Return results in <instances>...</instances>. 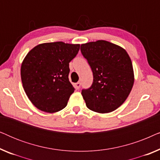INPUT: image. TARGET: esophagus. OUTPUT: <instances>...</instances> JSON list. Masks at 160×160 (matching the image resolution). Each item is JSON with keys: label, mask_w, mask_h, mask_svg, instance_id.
I'll use <instances>...</instances> for the list:
<instances>
[{"label": "esophagus", "mask_w": 160, "mask_h": 160, "mask_svg": "<svg viewBox=\"0 0 160 160\" xmlns=\"http://www.w3.org/2000/svg\"><path fill=\"white\" fill-rule=\"evenodd\" d=\"M75 87H76V89H79L80 87H81V83H80V82H77V83H76Z\"/></svg>", "instance_id": "1"}]
</instances>
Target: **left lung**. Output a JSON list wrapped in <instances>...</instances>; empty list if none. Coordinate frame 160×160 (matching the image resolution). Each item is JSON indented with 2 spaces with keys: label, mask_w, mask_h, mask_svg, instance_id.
<instances>
[{
  "label": "left lung",
  "mask_w": 160,
  "mask_h": 160,
  "mask_svg": "<svg viewBox=\"0 0 160 160\" xmlns=\"http://www.w3.org/2000/svg\"><path fill=\"white\" fill-rule=\"evenodd\" d=\"M93 73V82L82 95L87 108L108 113L119 108L128 97L134 83L131 60L124 49L99 40L81 45Z\"/></svg>",
  "instance_id": "8db88e82"
}]
</instances>
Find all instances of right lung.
<instances>
[{
  "label": "right lung",
  "instance_id": "right-lung-1",
  "mask_svg": "<svg viewBox=\"0 0 160 160\" xmlns=\"http://www.w3.org/2000/svg\"><path fill=\"white\" fill-rule=\"evenodd\" d=\"M79 44L62 41L41 43L30 50L21 66L26 95L39 110L54 113L67 106L75 88L69 82V62Z\"/></svg>",
  "mask_w": 160,
  "mask_h": 160
}]
</instances>
